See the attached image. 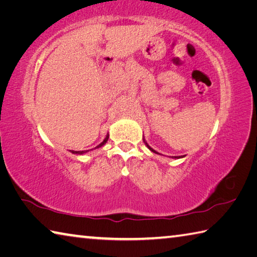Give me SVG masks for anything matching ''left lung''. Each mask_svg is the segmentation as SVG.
Segmentation results:
<instances>
[{"label": "left lung", "instance_id": "left-lung-1", "mask_svg": "<svg viewBox=\"0 0 257 257\" xmlns=\"http://www.w3.org/2000/svg\"><path fill=\"white\" fill-rule=\"evenodd\" d=\"M143 141H144V143H145V145L147 146V149H149L150 151H152V152H153V153H155V154H159L158 153V152H156L155 150H153V149H152V147L149 145V144H147V143H146V141H145V139H143ZM172 158H175V159H179L180 158V156H179V158H178V156H172Z\"/></svg>", "mask_w": 257, "mask_h": 257}]
</instances>
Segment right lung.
I'll return each mask as SVG.
<instances>
[{"instance_id":"add662e5","label":"right lung","mask_w":257,"mask_h":257,"mask_svg":"<svg viewBox=\"0 0 257 257\" xmlns=\"http://www.w3.org/2000/svg\"><path fill=\"white\" fill-rule=\"evenodd\" d=\"M107 139H108V134L106 135V137L104 138V141L101 143V144L99 145H97L96 147H95V149H99V147H102L104 144H105V143L107 142ZM72 154H77V155H82V154H85V153H87V152H89V150H87V151H70Z\"/></svg>"}]
</instances>
